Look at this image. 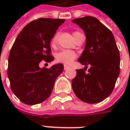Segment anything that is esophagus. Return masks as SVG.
<instances>
[{"mask_svg": "<svg viewBox=\"0 0 130 130\" xmlns=\"http://www.w3.org/2000/svg\"><path fill=\"white\" fill-rule=\"evenodd\" d=\"M68 68H70V67L67 65H64V70H67Z\"/></svg>", "mask_w": 130, "mask_h": 130, "instance_id": "esophagus-1", "label": "esophagus"}]
</instances>
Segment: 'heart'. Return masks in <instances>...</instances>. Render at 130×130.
I'll list each match as a JSON object with an SVG mask.
<instances>
[{"label": "heart", "mask_w": 130, "mask_h": 130, "mask_svg": "<svg viewBox=\"0 0 130 130\" xmlns=\"http://www.w3.org/2000/svg\"><path fill=\"white\" fill-rule=\"evenodd\" d=\"M77 32H73V36ZM58 35H59L58 33H56L54 35V37H52L51 41V44L52 46H55L56 45ZM76 56H77V55L74 51L64 50V51H60L56 54V60L57 61L59 62H62V63H65V64H70L76 58Z\"/></svg>", "instance_id": "b5f03b06"}]
</instances>
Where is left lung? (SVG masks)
Returning a JSON list of instances; mask_svg holds the SVG:
<instances>
[{
    "label": "left lung",
    "mask_w": 130,
    "mask_h": 130,
    "mask_svg": "<svg viewBox=\"0 0 130 130\" xmlns=\"http://www.w3.org/2000/svg\"><path fill=\"white\" fill-rule=\"evenodd\" d=\"M84 30L86 36L84 51L78 59L88 73L76 70L72 79L74 93L83 102H100L109 97L120 74V53L111 31L98 19L90 16L72 20Z\"/></svg>",
    "instance_id": "left-lung-1"
}]
</instances>
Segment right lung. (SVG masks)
<instances>
[{
  "instance_id": "obj_1",
  "label": "right lung",
  "mask_w": 130,
  "mask_h": 130,
  "mask_svg": "<svg viewBox=\"0 0 130 130\" xmlns=\"http://www.w3.org/2000/svg\"><path fill=\"white\" fill-rule=\"evenodd\" d=\"M63 19L40 18L28 24L13 44L8 58L7 76L11 89L23 103L40 104L50 96L55 81L63 70L62 64L40 68L44 60H54L50 43Z\"/></svg>"
}]
</instances>
